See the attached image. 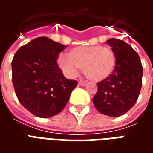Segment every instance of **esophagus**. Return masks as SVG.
Here are the masks:
<instances>
[{
  "instance_id": "34e87169",
  "label": "esophagus",
  "mask_w": 153,
  "mask_h": 153,
  "mask_svg": "<svg viewBox=\"0 0 153 153\" xmlns=\"http://www.w3.org/2000/svg\"><path fill=\"white\" fill-rule=\"evenodd\" d=\"M87 84H88V83L83 82V81H79V85H80V86H86Z\"/></svg>"
}]
</instances>
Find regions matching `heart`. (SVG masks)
<instances>
[{"label":"heart","mask_w":153,"mask_h":153,"mask_svg":"<svg viewBox=\"0 0 153 153\" xmlns=\"http://www.w3.org/2000/svg\"><path fill=\"white\" fill-rule=\"evenodd\" d=\"M58 65L65 74L75 76L79 68H83L87 78L102 81L109 78L115 66V56L110 47L102 46H79L60 55Z\"/></svg>","instance_id":"heart-1"}]
</instances>
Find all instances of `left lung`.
Instances as JSON below:
<instances>
[{"mask_svg":"<svg viewBox=\"0 0 153 153\" xmlns=\"http://www.w3.org/2000/svg\"><path fill=\"white\" fill-rule=\"evenodd\" d=\"M106 43L115 53V66L109 78L97 83L93 102L100 113L118 117L131 109L138 100L143 66L138 53L125 42L111 38Z\"/></svg>","mask_w":153,"mask_h":153,"instance_id":"1","label":"left lung"}]
</instances>
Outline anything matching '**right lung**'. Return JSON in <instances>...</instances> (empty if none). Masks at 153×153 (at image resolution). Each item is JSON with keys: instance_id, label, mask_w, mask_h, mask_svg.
Listing matches in <instances>:
<instances>
[{"instance_id": "right-lung-1", "label": "right lung", "mask_w": 153, "mask_h": 153, "mask_svg": "<svg viewBox=\"0 0 153 153\" xmlns=\"http://www.w3.org/2000/svg\"><path fill=\"white\" fill-rule=\"evenodd\" d=\"M66 46L46 37L22 46L12 60V82L22 106L49 118L65 108L78 82L64 76L56 60Z\"/></svg>"}]
</instances>
